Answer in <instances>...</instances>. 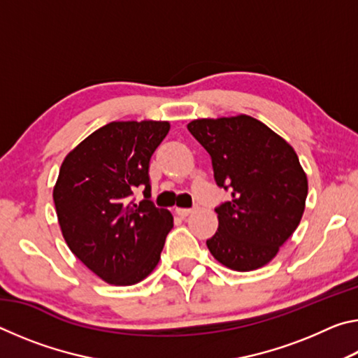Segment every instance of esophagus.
<instances>
[{"label": "esophagus", "instance_id": "esophagus-1", "mask_svg": "<svg viewBox=\"0 0 358 358\" xmlns=\"http://www.w3.org/2000/svg\"><path fill=\"white\" fill-rule=\"evenodd\" d=\"M175 211H177V215H178V216H181V217H186V216H189L194 210H192V208H177Z\"/></svg>", "mask_w": 358, "mask_h": 358}]
</instances>
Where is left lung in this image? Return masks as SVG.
<instances>
[{
  "label": "left lung",
  "mask_w": 358,
  "mask_h": 358,
  "mask_svg": "<svg viewBox=\"0 0 358 358\" xmlns=\"http://www.w3.org/2000/svg\"><path fill=\"white\" fill-rule=\"evenodd\" d=\"M187 131L208 151L216 185L230 189L207 246L235 271L273 260L301 221L308 178L292 145L250 115L199 118Z\"/></svg>",
  "instance_id": "1"
}]
</instances>
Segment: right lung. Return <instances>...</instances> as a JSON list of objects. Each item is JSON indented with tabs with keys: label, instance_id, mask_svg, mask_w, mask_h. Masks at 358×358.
Instances as JSON below:
<instances>
[{
	"label": "right lung",
	"instance_id": "obj_1",
	"mask_svg": "<svg viewBox=\"0 0 358 358\" xmlns=\"http://www.w3.org/2000/svg\"><path fill=\"white\" fill-rule=\"evenodd\" d=\"M169 121H112L66 155L53 186L58 224L72 254L113 286L145 280L161 259L173 216L150 199L148 166ZM145 186V199H130Z\"/></svg>",
	"mask_w": 358,
	"mask_h": 358
}]
</instances>
